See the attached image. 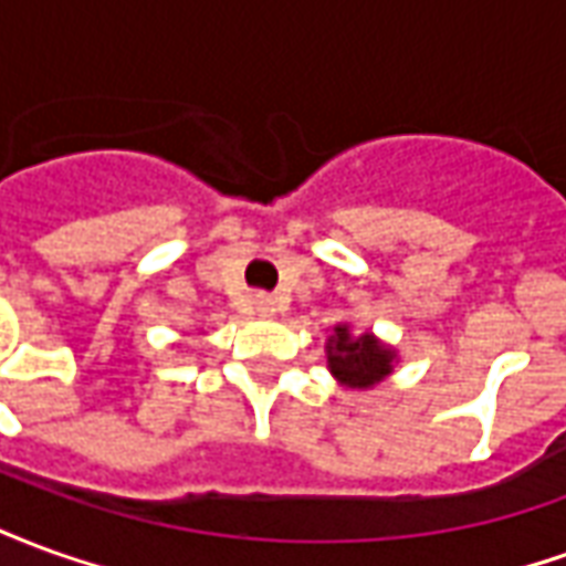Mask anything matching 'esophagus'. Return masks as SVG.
<instances>
[{
  "instance_id": "obj_1",
  "label": "esophagus",
  "mask_w": 566,
  "mask_h": 566,
  "mask_svg": "<svg viewBox=\"0 0 566 566\" xmlns=\"http://www.w3.org/2000/svg\"><path fill=\"white\" fill-rule=\"evenodd\" d=\"M254 312L263 315V318H272V315H275V300L266 294H258L254 296Z\"/></svg>"
}]
</instances>
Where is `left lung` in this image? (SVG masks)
Returning a JSON list of instances; mask_svg holds the SVG:
<instances>
[{
    "label": "left lung",
    "instance_id": "1",
    "mask_svg": "<svg viewBox=\"0 0 566 566\" xmlns=\"http://www.w3.org/2000/svg\"><path fill=\"white\" fill-rule=\"evenodd\" d=\"M327 369L331 376L348 391H369L379 381H385L394 373V364L400 360L397 348L388 343H381L373 331L355 333L352 324H333L327 345Z\"/></svg>",
    "mask_w": 566,
    "mask_h": 566
}]
</instances>
